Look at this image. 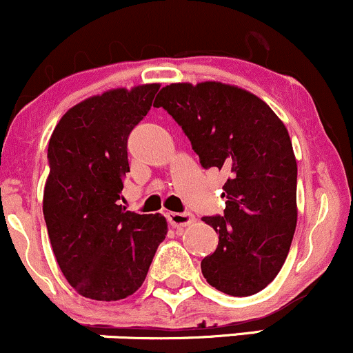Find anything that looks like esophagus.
Returning <instances> with one entry per match:
<instances>
[{
  "label": "esophagus",
  "mask_w": 353,
  "mask_h": 353,
  "mask_svg": "<svg viewBox=\"0 0 353 353\" xmlns=\"http://www.w3.org/2000/svg\"><path fill=\"white\" fill-rule=\"evenodd\" d=\"M168 221L174 228H185V225L192 224L194 216L190 212H169Z\"/></svg>",
  "instance_id": "obj_1"
}]
</instances>
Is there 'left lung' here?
Returning <instances> with one entry per match:
<instances>
[{"label": "left lung", "mask_w": 353, "mask_h": 353, "mask_svg": "<svg viewBox=\"0 0 353 353\" xmlns=\"http://www.w3.org/2000/svg\"><path fill=\"white\" fill-rule=\"evenodd\" d=\"M156 108L181 125L202 168L229 174L224 214L202 217L219 234L202 275L234 297L261 292L282 269L297 225V163L285 125L257 96L216 81L165 86Z\"/></svg>", "instance_id": "1"}]
</instances>
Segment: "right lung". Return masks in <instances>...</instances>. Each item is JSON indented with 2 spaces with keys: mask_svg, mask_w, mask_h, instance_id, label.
<instances>
[{
  "mask_svg": "<svg viewBox=\"0 0 353 353\" xmlns=\"http://www.w3.org/2000/svg\"><path fill=\"white\" fill-rule=\"evenodd\" d=\"M157 91L159 84H144L92 96L61 117L48 145V236L66 281L92 301L134 294L168 234L163 216L121 204L128 137Z\"/></svg>",
  "mask_w": 353,
  "mask_h": 353,
  "instance_id": "add662e5",
  "label": "right lung"
}]
</instances>
